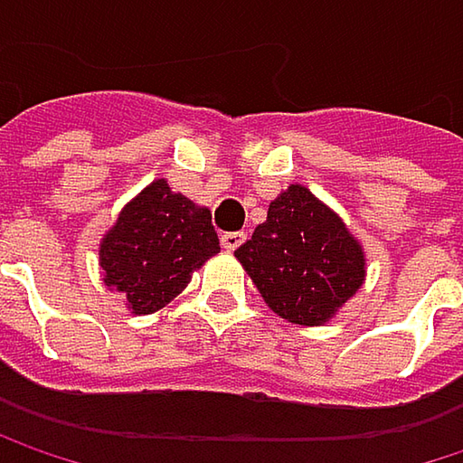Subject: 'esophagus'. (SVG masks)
<instances>
[{
	"mask_svg": "<svg viewBox=\"0 0 463 463\" xmlns=\"http://www.w3.org/2000/svg\"><path fill=\"white\" fill-rule=\"evenodd\" d=\"M222 246L228 249V251H235L243 241H246V232H222Z\"/></svg>",
	"mask_w": 463,
	"mask_h": 463,
	"instance_id": "esophagus-1",
	"label": "esophagus"
}]
</instances>
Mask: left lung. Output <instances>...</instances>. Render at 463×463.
<instances>
[{
    "mask_svg": "<svg viewBox=\"0 0 463 463\" xmlns=\"http://www.w3.org/2000/svg\"><path fill=\"white\" fill-rule=\"evenodd\" d=\"M235 257L268 308L300 326L332 322L367 276L359 238L306 184H289L270 201L268 220Z\"/></svg>",
    "mask_w": 463,
    "mask_h": 463,
    "instance_id": "1",
    "label": "left lung"
}]
</instances>
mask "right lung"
<instances>
[{
    "label": "right lung",
    "mask_w": 463,
    "mask_h": 463,
    "mask_svg": "<svg viewBox=\"0 0 463 463\" xmlns=\"http://www.w3.org/2000/svg\"><path fill=\"white\" fill-rule=\"evenodd\" d=\"M220 254L212 212L155 179L131 198L99 243L104 284L131 314L165 308L193 273Z\"/></svg>",
    "instance_id": "add662e5"
}]
</instances>
